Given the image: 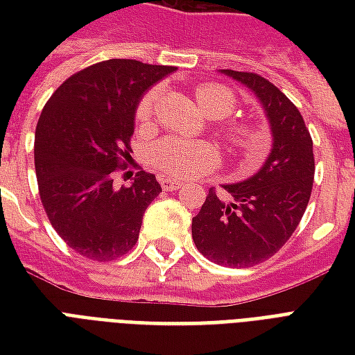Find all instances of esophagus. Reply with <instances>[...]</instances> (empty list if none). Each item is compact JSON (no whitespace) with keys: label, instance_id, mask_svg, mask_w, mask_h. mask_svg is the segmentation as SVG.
Masks as SVG:
<instances>
[{"label":"esophagus","instance_id":"34e87169","mask_svg":"<svg viewBox=\"0 0 355 355\" xmlns=\"http://www.w3.org/2000/svg\"><path fill=\"white\" fill-rule=\"evenodd\" d=\"M159 182H162V188L165 190V192H173V190H178V188L182 186V182L173 180V178H162Z\"/></svg>","mask_w":355,"mask_h":355}]
</instances>
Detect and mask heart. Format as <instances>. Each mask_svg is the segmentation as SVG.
Masks as SVG:
<instances>
[{"label": "heart", "instance_id": "obj_1", "mask_svg": "<svg viewBox=\"0 0 355 355\" xmlns=\"http://www.w3.org/2000/svg\"><path fill=\"white\" fill-rule=\"evenodd\" d=\"M157 93L150 91L142 96L137 106L135 119L137 123L148 125L154 114V104ZM196 102L201 112L209 119H224L232 116L238 108V96L226 85L220 83H207L196 89ZM224 139L228 140L232 148H236L239 154L249 162L261 159L266 152V137L261 131L245 123H228L223 127ZM220 162V155L215 146L209 142H196V140L167 137L159 140L150 152V165L159 175L169 178H192L201 173L215 169Z\"/></svg>", "mask_w": 355, "mask_h": 355}]
</instances>
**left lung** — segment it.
Listing matches in <instances>:
<instances>
[{
  "label": "left lung",
  "mask_w": 355,
  "mask_h": 355,
  "mask_svg": "<svg viewBox=\"0 0 355 355\" xmlns=\"http://www.w3.org/2000/svg\"><path fill=\"white\" fill-rule=\"evenodd\" d=\"M259 98L272 132V150L253 177L224 184L230 200L211 188L192 218V239L209 261L249 268L274 257L304 215L313 184V144L297 106L251 72L220 70Z\"/></svg>",
  "instance_id": "8db88e82"
}]
</instances>
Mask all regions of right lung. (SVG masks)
<instances>
[{"instance_id": "right-lung-1", "label": "right lung", "mask_w": 355, "mask_h": 355, "mask_svg": "<svg viewBox=\"0 0 355 355\" xmlns=\"http://www.w3.org/2000/svg\"><path fill=\"white\" fill-rule=\"evenodd\" d=\"M175 70L112 58L73 73L45 104L35 127V177L53 228L76 253L114 261L137 243L162 186L140 171L116 188L112 175L131 157L140 98Z\"/></svg>"}]
</instances>
